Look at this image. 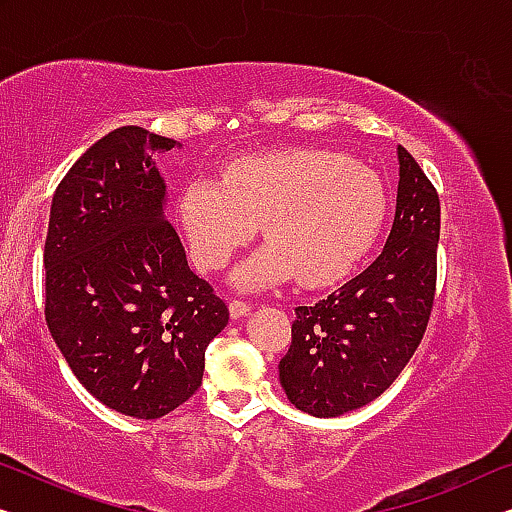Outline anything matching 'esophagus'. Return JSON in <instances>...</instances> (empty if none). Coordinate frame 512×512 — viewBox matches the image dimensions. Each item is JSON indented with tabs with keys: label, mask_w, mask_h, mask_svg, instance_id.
I'll list each match as a JSON object with an SVG mask.
<instances>
[{
	"label": "esophagus",
	"mask_w": 512,
	"mask_h": 512,
	"mask_svg": "<svg viewBox=\"0 0 512 512\" xmlns=\"http://www.w3.org/2000/svg\"><path fill=\"white\" fill-rule=\"evenodd\" d=\"M250 310H253V305H250L248 301H239V299L230 301V315H232L234 319H239V317H243V315H248Z\"/></svg>",
	"instance_id": "esophagus-1"
}]
</instances>
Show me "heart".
I'll return each instance as SVG.
<instances>
[{"mask_svg":"<svg viewBox=\"0 0 512 512\" xmlns=\"http://www.w3.org/2000/svg\"><path fill=\"white\" fill-rule=\"evenodd\" d=\"M386 207L375 172L324 147L239 158L225 167V183L197 179L179 197L181 225L202 269H223L264 223L269 243L234 271L246 289L292 278L324 287L349 276L375 246Z\"/></svg>","mask_w":512,"mask_h":512,"instance_id":"b5f03b06","label":"heart"}]
</instances>
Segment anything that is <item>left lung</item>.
Instances as JSON below:
<instances>
[{"label":"left lung","mask_w":512,"mask_h":512,"mask_svg":"<svg viewBox=\"0 0 512 512\" xmlns=\"http://www.w3.org/2000/svg\"><path fill=\"white\" fill-rule=\"evenodd\" d=\"M395 220L381 255L315 305H299L280 384L296 409L342 416L398 379L427 329L437 287L439 195L398 147Z\"/></svg>","instance_id":"8db88e82"}]
</instances>
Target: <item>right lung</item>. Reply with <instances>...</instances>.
<instances>
[{
    "instance_id": "right-lung-1",
    "label": "right lung",
    "mask_w": 512,
    "mask_h": 512,
    "mask_svg": "<svg viewBox=\"0 0 512 512\" xmlns=\"http://www.w3.org/2000/svg\"><path fill=\"white\" fill-rule=\"evenodd\" d=\"M177 140L121 126L75 160L45 236V322L98 402L160 418L202 384L204 352L230 310L190 271L165 218L156 154Z\"/></svg>"
}]
</instances>
